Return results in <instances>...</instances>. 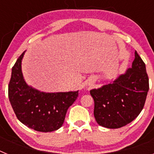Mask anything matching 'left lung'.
I'll use <instances>...</instances> for the list:
<instances>
[{"mask_svg": "<svg viewBox=\"0 0 154 154\" xmlns=\"http://www.w3.org/2000/svg\"><path fill=\"white\" fill-rule=\"evenodd\" d=\"M149 90L146 65L135 51L132 68L113 83L92 89L94 116L98 124L109 129L123 127L131 123L142 111Z\"/></svg>", "mask_w": 154, "mask_h": 154, "instance_id": "1", "label": "left lung"}]
</instances>
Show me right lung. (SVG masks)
Returning a JSON list of instances; mask_svg holds the SVG:
<instances>
[{"instance_id":"right-lung-1","label":"right lung","mask_w":154,"mask_h":154,"mask_svg":"<svg viewBox=\"0 0 154 154\" xmlns=\"http://www.w3.org/2000/svg\"><path fill=\"white\" fill-rule=\"evenodd\" d=\"M24 51L12 67L8 85V97L16 116L28 127L39 132H51L62 126L70 106L79 92H42L28 86L21 72Z\"/></svg>"}]
</instances>
